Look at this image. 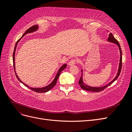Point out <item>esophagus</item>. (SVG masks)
I'll list each match as a JSON object with an SVG mask.
<instances>
[{
  "label": "esophagus",
  "instance_id": "1",
  "mask_svg": "<svg viewBox=\"0 0 132 132\" xmlns=\"http://www.w3.org/2000/svg\"><path fill=\"white\" fill-rule=\"evenodd\" d=\"M75 63H76V61H75V59H71V61L69 62L68 65H74Z\"/></svg>",
  "mask_w": 132,
  "mask_h": 132
}]
</instances>
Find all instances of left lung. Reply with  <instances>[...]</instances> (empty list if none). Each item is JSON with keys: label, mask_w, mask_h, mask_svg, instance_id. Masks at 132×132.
<instances>
[{"label": "left lung", "mask_w": 132, "mask_h": 132, "mask_svg": "<svg viewBox=\"0 0 132 132\" xmlns=\"http://www.w3.org/2000/svg\"><path fill=\"white\" fill-rule=\"evenodd\" d=\"M107 41L116 44V45L118 46L119 50V53H120V58H119V66H118V71H117V75L115 77V78L112 80L109 83H108L107 84H106V85L103 86H100V87H94V86H91L87 85V84H86L84 82L83 79H82L83 71H82V69H81L82 73H81V76L80 77V79L79 81V84L80 85V86L81 88L83 90L89 91H91V92H100V91H101L104 90L105 88H106L107 87L110 86L111 84L113 83L115 80H116L118 78V77H119V74H120L121 69H122V51H121L120 45H119V43L118 42V41L114 37L113 35L111 33H110L109 35V37H108Z\"/></svg>", "instance_id": "1"}]
</instances>
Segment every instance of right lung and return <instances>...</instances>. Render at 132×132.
<instances>
[{"mask_svg": "<svg viewBox=\"0 0 132 132\" xmlns=\"http://www.w3.org/2000/svg\"><path fill=\"white\" fill-rule=\"evenodd\" d=\"M38 26L37 25H35L34 26H32V27H30L29 29H27L26 31L23 34V35L22 36V37L20 38L19 40L16 42V43L15 44V48H14V52H13V65H14V71H15V75H16V78H18V79L19 80V81L20 82H21V83H22L23 85H24L25 86H26L27 87H28V88L30 89L31 90H33L35 92H36V93H46V92L50 91L51 89H52L53 88V87L55 85V84H56L57 83V80L59 77L60 74H61L62 71H63L64 69L65 68L67 67V64H63L61 67L59 68V70H58L57 73V74L56 75H55V77L54 78V79H53V80L52 81L49 85H48L45 87H40V88H35V87H30L29 86H28L27 85L25 84V83H23L20 79H19V78L18 77V75L16 74V71H15V51H16V48L17 47V45L19 43V42L21 40V38L24 36H25L26 34H31V33H32L34 32H35L37 30H38Z\"/></svg>", "mask_w": 132, "mask_h": 132, "instance_id": "1", "label": "right lung"}]
</instances>
